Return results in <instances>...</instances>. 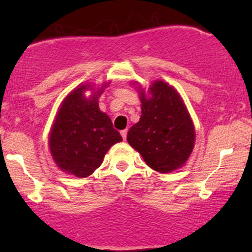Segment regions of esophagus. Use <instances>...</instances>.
<instances>
[{"label": "esophagus", "instance_id": "obj_1", "mask_svg": "<svg viewBox=\"0 0 252 252\" xmlns=\"http://www.w3.org/2000/svg\"><path fill=\"white\" fill-rule=\"evenodd\" d=\"M126 134H128V130H122V131H121V135H122V137H123V140L126 141Z\"/></svg>", "mask_w": 252, "mask_h": 252}]
</instances>
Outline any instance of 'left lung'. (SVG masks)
I'll return each instance as SVG.
<instances>
[{"mask_svg":"<svg viewBox=\"0 0 252 252\" xmlns=\"http://www.w3.org/2000/svg\"><path fill=\"white\" fill-rule=\"evenodd\" d=\"M149 92L150 97L140 92L142 115L129 129L126 140L150 168L169 173L189 160L195 142L194 126L173 86L156 80Z\"/></svg>","mask_w":252,"mask_h":252,"instance_id":"left-lung-1","label":"left lung"}]
</instances>
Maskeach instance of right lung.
Here are the masks:
<instances>
[{
    "label": "right lung",
    "mask_w": 252,
    "mask_h": 252,
    "mask_svg": "<svg viewBox=\"0 0 252 252\" xmlns=\"http://www.w3.org/2000/svg\"><path fill=\"white\" fill-rule=\"evenodd\" d=\"M90 84L77 86L63 99L50 132V150L63 172L78 178L91 175L103 162L110 147L122 141L112 122L98 106L106 84L89 98Z\"/></svg>",
    "instance_id": "obj_1"
}]
</instances>
